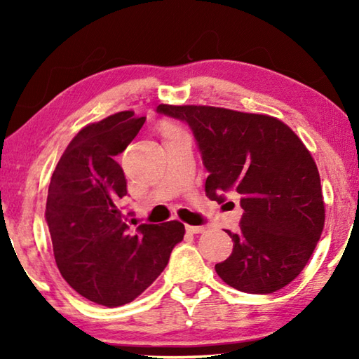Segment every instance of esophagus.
I'll return each instance as SVG.
<instances>
[{"mask_svg":"<svg viewBox=\"0 0 359 359\" xmlns=\"http://www.w3.org/2000/svg\"><path fill=\"white\" fill-rule=\"evenodd\" d=\"M205 228L204 226H187V233H190V234H199V233H203Z\"/></svg>","mask_w":359,"mask_h":359,"instance_id":"1","label":"esophagus"}]
</instances>
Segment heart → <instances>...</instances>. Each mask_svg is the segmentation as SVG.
<instances>
[{
    "mask_svg": "<svg viewBox=\"0 0 359 359\" xmlns=\"http://www.w3.org/2000/svg\"><path fill=\"white\" fill-rule=\"evenodd\" d=\"M168 131H172V130H171V128H169V130H166V133H168Z\"/></svg>",
    "mask_w": 359,
    "mask_h": 359,
    "instance_id": "heart-1",
    "label": "heart"
}]
</instances>
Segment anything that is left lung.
I'll list each match as a JSON object with an SVG mask.
<instances>
[{
    "label": "left lung",
    "mask_w": 359,
    "mask_h": 359,
    "mask_svg": "<svg viewBox=\"0 0 359 359\" xmlns=\"http://www.w3.org/2000/svg\"><path fill=\"white\" fill-rule=\"evenodd\" d=\"M156 112L190 126L208 171L205 196L218 204L238 193L244 214L231 233L233 253L217 274L244 293L267 294L301 274L325 224L320 174L306 145L269 115L210 106Z\"/></svg>",
    "instance_id": "8db88e82"
}]
</instances>
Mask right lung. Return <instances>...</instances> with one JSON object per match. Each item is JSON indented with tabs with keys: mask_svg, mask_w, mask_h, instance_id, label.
I'll return each instance as SVG.
<instances>
[{
	"mask_svg": "<svg viewBox=\"0 0 359 359\" xmlns=\"http://www.w3.org/2000/svg\"><path fill=\"white\" fill-rule=\"evenodd\" d=\"M144 121L125 111L85 126L48 185L46 220L60 274L79 294L106 307L123 306L147 290L185 234L177 220L142 223L135 233L121 214L128 191L114 156L128 147Z\"/></svg>",
	"mask_w": 359,
	"mask_h": 359,
	"instance_id": "add662e5",
	"label": "right lung"
}]
</instances>
